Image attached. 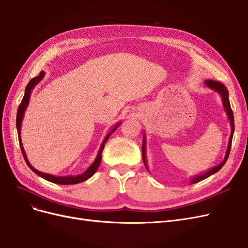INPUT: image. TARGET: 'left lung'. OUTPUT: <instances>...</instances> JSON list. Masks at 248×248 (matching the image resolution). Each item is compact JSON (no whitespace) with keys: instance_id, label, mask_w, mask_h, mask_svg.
I'll list each match as a JSON object with an SVG mask.
<instances>
[{"instance_id":"8db88e82","label":"left lung","mask_w":248,"mask_h":248,"mask_svg":"<svg viewBox=\"0 0 248 248\" xmlns=\"http://www.w3.org/2000/svg\"><path fill=\"white\" fill-rule=\"evenodd\" d=\"M205 85L209 88L213 90V91L218 93L221 96V99H222V104H223V108L226 109V112L228 115V118L230 120V123H231V134H230V139H229V144H228V148H227V152L226 155H224V158L223 160L219 163L217 164L216 167H213L211 169H209L207 171H205L204 174H201L198 176H194L190 179L189 183L190 184H194V183H198L202 180H204L208 177H210L211 175L215 174V172L218 171L223 166L224 163H226L230 151H231V146H232V134H234V130H235V124H234V115H232V110L231 108V104H230V100H229V92H228V89L224 87L221 82L219 81H214L211 79H207L205 80ZM141 153H142V160H144L145 163V167L148 170V163H147V157H146V136L144 134V137H142V146H141Z\"/></svg>"}]
</instances>
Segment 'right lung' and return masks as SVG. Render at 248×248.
Instances as JSON below:
<instances>
[{
    "instance_id": "right-lung-1",
    "label": "right lung",
    "mask_w": 248,
    "mask_h": 248,
    "mask_svg": "<svg viewBox=\"0 0 248 248\" xmlns=\"http://www.w3.org/2000/svg\"><path fill=\"white\" fill-rule=\"evenodd\" d=\"M44 74H46V72L44 71H41L39 73V76H37L36 78H32L31 80L29 81V84L27 85L26 87V91H25V95H24V98H22L19 107H18V109H17V115H16V128H17V133H18V140H19V146H20V149H21V153L22 155H24V158L28 164V167L31 169L36 175L40 176L41 178L47 180V181L49 182H52V183H56V184H61V185H70V184H78V183H80V182H84L86 181V180H88L89 178H91L94 174L95 171L97 170V169H98L99 164L101 162V154H102V150L104 148V144H106L107 140H108V138L110 137V134L114 132L119 125L121 124V122H119L115 125L114 128H112L107 136L106 138H104V140H102L101 142V146L99 148V151H98V154H97L95 160L93 161V163L90 166L86 171L82 172V174L80 175H77V176H63V177H60V176H54V175H49V174H46V172H41L39 170H37L36 169H34L31 163L29 162L28 160V157H27V154L25 152V149L24 147H22V142H21V138H20V127H21V122H22V119H24V116H25V111L27 109V107L29 104V101H30V96H31V93H32V90L35 88V86L38 84V82L44 78Z\"/></svg>"
}]
</instances>
